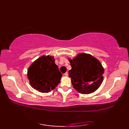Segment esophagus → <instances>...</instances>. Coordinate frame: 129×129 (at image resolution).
Listing matches in <instances>:
<instances>
[{
	"label": "esophagus",
	"mask_w": 129,
	"mask_h": 129,
	"mask_svg": "<svg viewBox=\"0 0 129 129\" xmlns=\"http://www.w3.org/2000/svg\"><path fill=\"white\" fill-rule=\"evenodd\" d=\"M65 76H67L68 75V73H67V72H66V73H65V74H64Z\"/></svg>",
	"instance_id": "1"
}]
</instances>
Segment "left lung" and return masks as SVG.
<instances>
[{
  "label": "left lung",
  "mask_w": 129,
  "mask_h": 129,
  "mask_svg": "<svg viewBox=\"0 0 129 129\" xmlns=\"http://www.w3.org/2000/svg\"><path fill=\"white\" fill-rule=\"evenodd\" d=\"M72 69L69 71L74 88L82 94L96 91L103 81L104 68L100 62L90 54H78L69 59Z\"/></svg>",
  "instance_id": "8db88e82"
}]
</instances>
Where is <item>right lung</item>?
Returning <instances> with one entry per match:
<instances>
[{
  "label": "right lung",
  "mask_w": 129,
  "mask_h": 129,
  "mask_svg": "<svg viewBox=\"0 0 129 129\" xmlns=\"http://www.w3.org/2000/svg\"><path fill=\"white\" fill-rule=\"evenodd\" d=\"M54 62V57L42 56L30 66L28 78L34 89L41 92H48L60 83L62 74Z\"/></svg>",
  "instance_id": "obj_1"
}]
</instances>
